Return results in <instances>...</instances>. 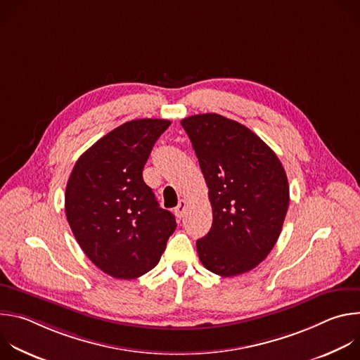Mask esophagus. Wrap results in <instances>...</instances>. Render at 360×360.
Wrapping results in <instances>:
<instances>
[{
	"instance_id": "1",
	"label": "esophagus",
	"mask_w": 360,
	"mask_h": 360,
	"mask_svg": "<svg viewBox=\"0 0 360 360\" xmlns=\"http://www.w3.org/2000/svg\"><path fill=\"white\" fill-rule=\"evenodd\" d=\"M186 207H188L186 200H185V199H181V200H179V203H178V207L175 208V215H176V218H178V219L184 218L185 211H186Z\"/></svg>"
}]
</instances>
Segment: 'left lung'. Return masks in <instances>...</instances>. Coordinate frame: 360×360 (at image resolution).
I'll list each match as a JSON object with an SVG mask.
<instances>
[{"instance_id": "obj_1", "label": "left lung", "mask_w": 360, "mask_h": 360, "mask_svg": "<svg viewBox=\"0 0 360 360\" xmlns=\"http://www.w3.org/2000/svg\"><path fill=\"white\" fill-rule=\"evenodd\" d=\"M210 189L212 226L196 240L202 265L231 278L258 266L275 246L289 207L276 153L245 125L218 114L181 121Z\"/></svg>"}]
</instances>
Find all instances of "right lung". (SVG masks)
Listing matches in <instances>:
<instances>
[{"instance_id":"obj_1","label":"right lung","mask_w":360,"mask_h":360,"mask_svg":"<svg viewBox=\"0 0 360 360\" xmlns=\"http://www.w3.org/2000/svg\"><path fill=\"white\" fill-rule=\"evenodd\" d=\"M168 120H134L98 139L75 162L65 191L71 231L89 261L117 279L155 268L176 228L142 171Z\"/></svg>"}]
</instances>
